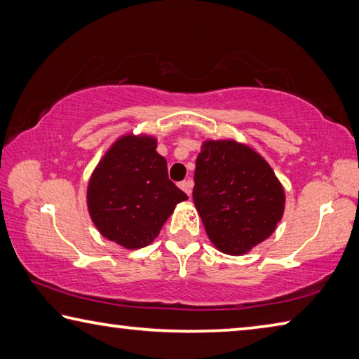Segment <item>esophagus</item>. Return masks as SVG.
<instances>
[{"instance_id":"1","label":"esophagus","mask_w":359,"mask_h":359,"mask_svg":"<svg viewBox=\"0 0 359 359\" xmlns=\"http://www.w3.org/2000/svg\"><path fill=\"white\" fill-rule=\"evenodd\" d=\"M180 187L181 189H183L187 196L191 197V194H192V187H194V181L192 180H184V181H181L180 183Z\"/></svg>"}]
</instances>
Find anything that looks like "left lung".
<instances>
[{
	"label": "left lung",
	"mask_w": 359,
	"mask_h": 359,
	"mask_svg": "<svg viewBox=\"0 0 359 359\" xmlns=\"http://www.w3.org/2000/svg\"><path fill=\"white\" fill-rule=\"evenodd\" d=\"M194 205L219 252L244 255L274 233L285 210L284 186L265 157L233 138L202 142Z\"/></svg>",
	"instance_id": "left-lung-1"
}]
</instances>
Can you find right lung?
<instances>
[{"mask_svg": "<svg viewBox=\"0 0 359 359\" xmlns=\"http://www.w3.org/2000/svg\"><path fill=\"white\" fill-rule=\"evenodd\" d=\"M151 134H123L110 144L88 180L86 206L109 241L135 250L149 246L176 205L187 200L167 175V161Z\"/></svg>", "mask_w": 359, "mask_h": 359, "instance_id": "right-lung-1", "label": "right lung"}]
</instances>
